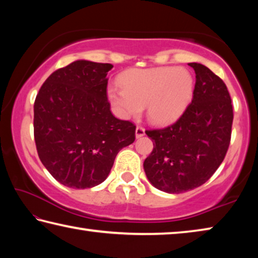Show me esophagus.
<instances>
[{"instance_id":"1","label":"esophagus","mask_w":258,"mask_h":258,"mask_svg":"<svg viewBox=\"0 0 258 258\" xmlns=\"http://www.w3.org/2000/svg\"><path fill=\"white\" fill-rule=\"evenodd\" d=\"M145 134H146V130L143 128L142 126H138L137 130H135V137H137V139L142 138Z\"/></svg>"}]
</instances>
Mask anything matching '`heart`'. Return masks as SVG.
Instances as JSON below:
<instances>
[{
	"label": "heart",
	"mask_w": 258,
	"mask_h": 258,
	"mask_svg": "<svg viewBox=\"0 0 258 258\" xmlns=\"http://www.w3.org/2000/svg\"><path fill=\"white\" fill-rule=\"evenodd\" d=\"M121 87H111L108 97L123 118L137 117L147 107L152 123L176 120L194 94V78L184 68L157 67L130 69L120 75Z\"/></svg>",
	"instance_id": "b5f03b06"
}]
</instances>
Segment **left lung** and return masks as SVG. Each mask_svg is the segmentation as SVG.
<instances>
[{
	"mask_svg": "<svg viewBox=\"0 0 258 258\" xmlns=\"http://www.w3.org/2000/svg\"><path fill=\"white\" fill-rule=\"evenodd\" d=\"M195 69L194 97L175 123L146 131L154 142L145 167L148 180L167 194L203 185L222 164L231 140L233 109L228 87L202 63Z\"/></svg>",
	"mask_w": 258,
	"mask_h": 258,
	"instance_id": "8db88e82",
	"label": "left lung"
}]
</instances>
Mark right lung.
Returning a JSON list of instances; mask_svg holds the SVG:
<instances>
[{"label":"right lung","instance_id":"right-lung-1","mask_svg":"<svg viewBox=\"0 0 258 258\" xmlns=\"http://www.w3.org/2000/svg\"><path fill=\"white\" fill-rule=\"evenodd\" d=\"M113 66L74 61L46 78L34 103V138L42 164L61 184L102 183L119 150L135 140V125L116 118L107 97Z\"/></svg>","mask_w":258,"mask_h":258}]
</instances>
